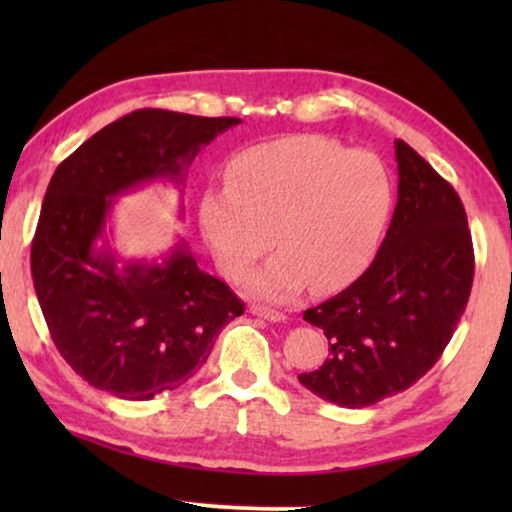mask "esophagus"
<instances>
[{
    "instance_id": "1",
    "label": "esophagus",
    "mask_w": 512,
    "mask_h": 512,
    "mask_svg": "<svg viewBox=\"0 0 512 512\" xmlns=\"http://www.w3.org/2000/svg\"><path fill=\"white\" fill-rule=\"evenodd\" d=\"M249 312H251V314H256V317L268 319V321H284V319H286V314H284V312L275 310V307L261 305V303H254V305H251V307H249Z\"/></svg>"
}]
</instances>
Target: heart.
Listing matches in <instances>:
<instances>
[{
    "label": "heart",
    "instance_id": "1",
    "mask_svg": "<svg viewBox=\"0 0 512 512\" xmlns=\"http://www.w3.org/2000/svg\"><path fill=\"white\" fill-rule=\"evenodd\" d=\"M391 209L382 160L321 135L249 146L230 158L226 191L202 193L198 221L223 275L244 282L272 244L282 249L251 289L289 300L312 282L335 291L356 279Z\"/></svg>",
    "mask_w": 512,
    "mask_h": 512
}]
</instances>
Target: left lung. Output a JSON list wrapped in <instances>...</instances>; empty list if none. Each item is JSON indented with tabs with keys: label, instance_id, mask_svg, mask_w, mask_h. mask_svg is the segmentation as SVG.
I'll use <instances>...</instances> for the list:
<instances>
[{
	"label": "left lung",
	"instance_id": "1",
	"mask_svg": "<svg viewBox=\"0 0 512 512\" xmlns=\"http://www.w3.org/2000/svg\"><path fill=\"white\" fill-rule=\"evenodd\" d=\"M398 202L370 268L305 310L328 359L300 384L342 408H366L436 366L471 296L475 256L457 191L398 139Z\"/></svg>",
	"mask_w": 512,
	"mask_h": 512
}]
</instances>
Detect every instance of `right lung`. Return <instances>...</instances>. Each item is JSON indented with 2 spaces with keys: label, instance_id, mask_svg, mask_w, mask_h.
Returning <instances> with one entry per match:
<instances>
[{
  "label": "right lung",
  "instance_id": "1",
  "mask_svg": "<svg viewBox=\"0 0 512 512\" xmlns=\"http://www.w3.org/2000/svg\"><path fill=\"white\" fill-rule=\"evenodd\" d=\"M240 118L137 109L62 160L32 240V279L51 338L76 375L125 401H149L198 373L244 303L181 242L163 263H125L95 240L114 195L184 179L200 146Z\"/></svg>",
  "mask_w": 512,
  "mask_h": 512
}]
</instances>
